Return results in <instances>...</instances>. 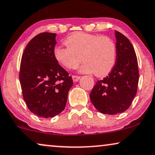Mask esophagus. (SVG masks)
Returning <instances> with one entry per match:
<instances>
[{"label": "esophagus", "instance_id": "obj_1", "mask_svg": "<svg viewBox=\"0 0 155 155\" xmlns=\"http://www.w3.org/2000/svg\"><path fill=\"white\" fill-rule=\"evenodd\" d=\"M72 78H73V81L78 82V80L80 79V76H77V75H73L72 76Z\"/></svg>", "mask_w": 155, "mask_h": 155}]
</instances>
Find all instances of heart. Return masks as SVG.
Listing matches in <instances>:
<instances>
[{"instance_id": "obj_1", "label": "heart", "mask_w": 155, "mask_h": 155, "mask_svg": "<svg viewBox=\"0 0 155 155\" xmlns=\"http://www.w3.org/2000/svg\"><path fill=\"white\" fill-rule=\"evenodd\" d=\"M67 47L58 46L54 50L57 61L68 68H75L80 63L83 73H93L97 77H104L113 70L115 65V43L107 36L77 32L67 38Z\"/></svg>"}]
</instances>
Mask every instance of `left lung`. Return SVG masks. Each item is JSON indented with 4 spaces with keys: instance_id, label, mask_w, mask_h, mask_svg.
<instances>
[{
    "instance_id": "8db88e82",
    "label": "left lung",
    "mask_w": 155,
    "mask_h": 155,
    "mask_svg": "<svg viewBox=\"0 0 155 155\" xmlns=\"http://www.w3.org/2000/svg\"><path fill=\"white\" fill-rule=\"evenodd\" d=\"M117 57L108 76L98 80L89 97L100 113L116 115L126 111L137 92L139 73L135 50L129 39L115 31Z\"/></svg>"
}]
</instances>
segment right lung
I'll use <instances>...</instances> for the list:
<instances>
[{"label": "right lung", "instance_id": "add662e5", "mask_svg": "<svg viewBox=\"0 0 155 155\" xmlns=\"http://www.w3.org/2000/svg\"><path fill=\"white\" fill-rule=\"evenodd\" d=\"M56 33L45 32L28 42L21 57L19 80L31 113L43 118L59 115L73 86L71 76L54 56Z\"/></svg>", "mask_w": 155, "mask_h": 155}]
</instances>
